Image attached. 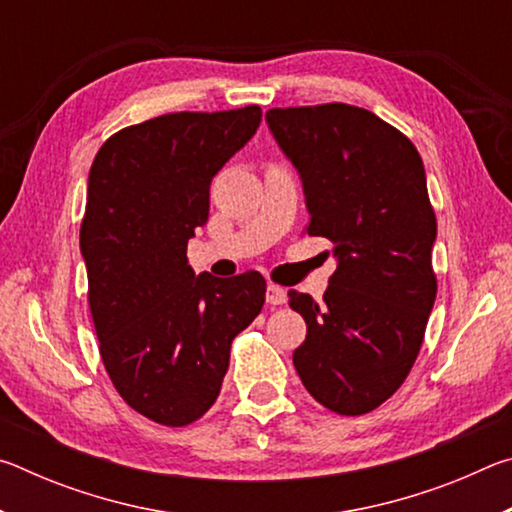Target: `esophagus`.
Wrapping results in <instances>:
<instances>
[{"label":"esophagus","instance_id":"34e87169","mask_svg":"<svg viewBox=\"0 0 512 512\" xmlns=\"http://www.w3.org/2000/svg\"><path fill=\"white\" fill-rule=\"evenodd\" d=\"M266 302L268 305H284V302H287V291L271 282L266 287Z\"/></svg>","mask_w":512,"mask_h":512}]
</instances>
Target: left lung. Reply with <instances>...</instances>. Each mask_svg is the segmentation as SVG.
<instances>
[{
	"mask_svg": "<svg viewBox=\"0 0 512 512\" xmlns=\"http://www.w3.org/2000/svg\"><path fill=\"white\" fill-rule=\"evenodd\" d=\"M266 121L300 173L307 235L336 257L320 305L289 291L307 323L293 366L325 409L363 415L404 384L436 300L424 164L409 137L348 103L273 108Z\"/></svg>",
	"mask_w": 512,
	"mask_h": 512,
	"instance_id": "obj_1",
	"label": "left lung"
}]
</instances>
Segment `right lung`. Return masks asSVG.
Here are the masks:
<instances>
[{
	"label": "right lung",
	"instance_id": "obj_1",
	"mask_svg": "<svg viewBox=\"0 0 512 512\" xmlns=\"http://www.w3.org/2000/svg\"><path fill=\"white\" fill-rule=\"evenodd\" d=\"M259 121V106L171 112L121 128L92 162L81 253L99 352L124 402L164 427L207 413L232 341L264 307L257 271L223 280L187 259L212 178Z\"/></svg>",
	"mask_w": 512,
	"mask_h": 512
}]
</instances>
